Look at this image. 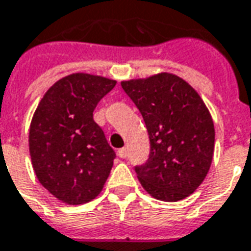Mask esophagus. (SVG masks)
<instances>
[{
	"label": "esophagus",
	"mask_w": 251,
	"mask_h": 251,
	"mask_svg": "<svg viewBox=\"0 0 251 251\" xmlns=\"http://www.w3.org/2000/svg\"><path fill=\"white\" fill-rule=\"evenodd\" d=\"M117 155L120 156L121 159H125L127 156V151H126V148H121V150L117 151Z\"/></svg>",
	"instance_id": "obj_1"
}]
</instances>
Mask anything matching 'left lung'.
I'll list each match as a JSON object with an SVG mask.
<instances>
[{
  "label": "left lung",
  "mask_w": 251,
  "mask_h": 251,
  "mask_svg": "<svg viewBox=\"0 0 251 251\" xmlns=\"http://www.w3.org/2000/svg\"><path fill=\"white\" fill-rule=\"evenodd\" d=\"M121 85L150 136V157L136 167L141 186L160 201L186 199L202 183L213 159L215 125L206 104L190 84L168 72Z\"/></svg>",
  "instance_id": "1"
}]
</instances>
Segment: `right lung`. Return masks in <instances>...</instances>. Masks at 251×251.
Returning <instances> with one entry per match:
<instances>
[{"instance_id": "add662e5", "label": "right lung", "mask_w": 251, "mask_h": 251, "mask_svg": "<svg viewBox=\"0 0 251 251\" xmlns=\"http://www.w3.org/2000/svg\"><path fill=\"white\" fill-rule=\"evenodd\" d=\"M117 81L89 73L59 78L40 99L28 147L40 185L68 205L100 194L113 167V148L94 121V110Z\"/></svg>"}]
</instances>
